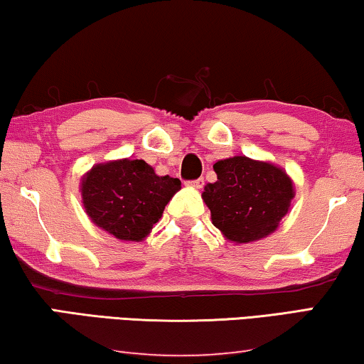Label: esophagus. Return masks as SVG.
<instances>
[{
	"label": "esophagus",
	"instance_id": "34e87169",
	"mask_svg": "<svg viewBox=\"0 0 364 364\" xmlns=\"http://www.w3.org/2000/svg\"><path fill=\"white\" fill-rule=\"evenodd\" d=\"M203 183H205L203 177H200V178H195V181H188L187 186L193 187V188H201V187H203Z\"/></svg>",
	"mask_w": 364,
	"mask_h": 364
}]
</instances>
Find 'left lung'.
I'll return each instance as SVG.
<instances>
[{
	"instance_id": "left-lung-1",
	"label": "left lung",
	"mask_w": 364,
	"mask_h": 364,
	"mask_svg": "<svg viewBox=\"0 0 364 364\" xmlns=\"http://www.w3.org/2000/svg\"><path fill=\"white\" fill-rule=\"evenodd\" d=\"M213 169L218 181L206 183L201 198L223 236L247 244L275 231L294 198L293 181L287 172L245 156L218 161Z\"/></svg>"
}]
</instances>
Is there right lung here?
Here are the masks:
<instances>
[{
    "instance_id": "add662e5",
    "label": "right lung",
    "mask_w": 364,
    "mask_h": 364,
    "mask_svg": "<svg viewBox=\"0 0 364 364\" xmlns=\"http://www.w3.org/2000/svg\"><path fill=\"white\" fill-rule=\"evenodd\" d=\"M181 181L158 176L143 159L96 164L81 181V197L94 225L120 240L139 242L161 220Z\"/></svg>"
}]
</instances>
